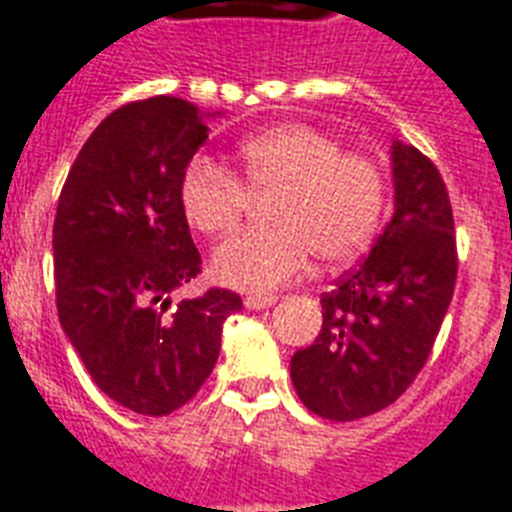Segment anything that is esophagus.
Segmentation results:
<instances>
[{
    "label": "esophagus",
    "mask_w": 512,
    "mask_h": 512,
    "mask_svg": "<svg viewBox=\"0 0 512 512\" xmlns=\"http://www.w3.org/2000/svg\"><path fill=\"white\" fill-rule=\"evenodd\" d=\"M276 300H279L276 295H249L244 297V308H249V311H265V308H271Z\"/></svg>",
    "instance_id": "obj_1"
}]
</instances>
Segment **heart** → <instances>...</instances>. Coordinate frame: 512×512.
<instances>
[{
    "label": "heart",
    "mask_w": 512,
    "mask_h": 512,
    "mask_svg": "<svg viewBox=\"0 0 512 512\" xmlns=\"http://www.w3.org/2000/svg\"><path fill=\"white\" fill-rule=\"evenodd\" d=\"M185 220L204 236L241 223L249 196H268L271 228L244 231L215 249L212 273L225 287L271 292L308 268L358 255L377 231L385 175L372 156L308 124H281L239 146V177L209 159H193L180 177Z\"/></svg>",
    "instance_id": "1"
}]
</instances>
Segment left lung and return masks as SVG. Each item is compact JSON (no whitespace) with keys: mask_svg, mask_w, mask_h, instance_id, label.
<instances>
[{"mask_svg":"<svg viewBox=\"0 0 512 512\" xmlns=\"http://www.w3.org/2000/svg\"><path fill=\"white\" fill-rule=\"evenodd\" d=\"M396 212L366 260L321 295V332L292 356L300 401L350 422L390 406L428 361L457 281L452 201L441 172L393 143Z\"/></svg>","mask_w":512,"mask_h":512,"instance_id":"left-lung-1","label":"left lung"}]
</instances>
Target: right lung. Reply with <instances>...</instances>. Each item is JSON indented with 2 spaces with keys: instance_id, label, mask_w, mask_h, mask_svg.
Masks as SVG:
<instances>
[{
  "instance_id": "1",
  "label": "right lung",
  "mask_w": 512,
  "mask_h": 512,
  "mask_svg": "<svg viewBox=\"0 0 512 512\" xmlns=\"http://www.w3.org/2000/svg\"><path fill=\"white\" fill-rule=\"evenodd\" d=\"M207 116L180 98L138 100L98 124L60 191L52 249L58 319L108 398L146 417L188 404L215 369L231 289L170 295L201 273L180 177Z\"/></svg>"
}]
</instances>
